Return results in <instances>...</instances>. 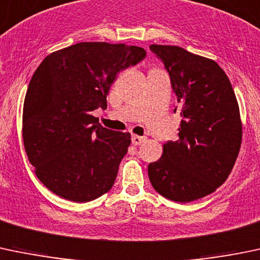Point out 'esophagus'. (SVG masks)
<instances>
[{
    "mask_svg": "<svg viewBox=\"0 0 260 260\" xmlns=\"http://www.w3.org/2000/svg\"><path fill=\"white\" fill-rule=\"evenodd\" d=\"M146 140L145 136H139V135H133V138H131V143L134 144V145H140L141 143H144V141Z\"/></svg>",
    "mask_w": 260,
    "mask_h": 260,
    "instance_id": "34e87169",
    "label": "esophagus"
}]
</instances>
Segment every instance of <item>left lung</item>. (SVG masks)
Here are the masks:
<instances>
[{
  "label": "left lung",
  "instance_id": "1",
  "mask_svg": "<svg viewBox=\"0 0 260 260\" xmlns=\"http://www.w3.org/2000/svg\"><path fill=\"white\" fill-rule=\"evenodd\" d=\"M150 50L169 72L181 116L179 140L164 144L161 157L149 164L150 183L162 197L189 203L228 179L242 145L239 105L214 60L171 45L152 44Z\"/></svg>",
  "mask_w": 260,
  "mask_h": 260
}]
</instances>
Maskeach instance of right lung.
<instances>
[{"label":"right lung","mask_w":260,"mask_h":260,"mask_svg":"<svg viewBox=\"0 0 260 260\" xmlns=\"http://www.w3.org/2000/svg\"><path fill=\"white\" fill-rule=\"evenodd\" d=\"M146 56L138 46L79 42L50 53L28 84L22 139L28 161L47 189L84 203L108 192L131 143L91 111L108 108L116 75Z\"/></svg>","instance_id":"right-lung-1"}]
</instances>
